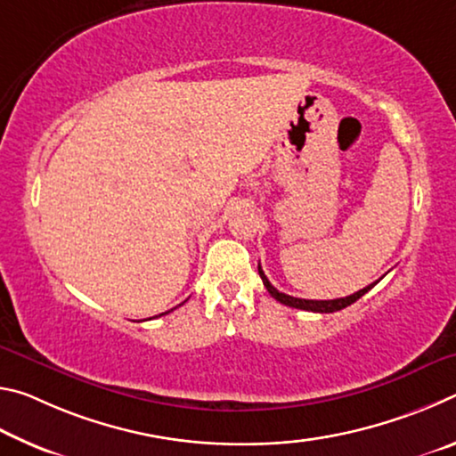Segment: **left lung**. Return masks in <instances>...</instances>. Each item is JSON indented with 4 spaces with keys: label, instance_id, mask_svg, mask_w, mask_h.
<instances>
[{
    "label": "left lung",
    "instance_id": "obj_1",
    "mask_svg": "<svg viewBox=\"0 0 456 456\" xmlns=\"http://www.w3.org/2000/svg\"><path fill=\"white\" fill-rule=\"evenodd\" d=\"M259 269V277L261 281H264V285L267 288V291L272 293V297H275L277 302L283 304V305H289V307H297V310H305V312H318V314H334V312H339L344 310V307L352 305L354 302H358V299L364 296V293H368L370 289L374 288L372 285H368V288L360 289L356 293H352V296H346V297H338V299H302V297H293V296H288V293H281L277 291L272 283H269V280L264 273V269H261V265H257Z\"/></svg>",
    "mask_w": 456,
    "mask_h": 456
}]
</instances>
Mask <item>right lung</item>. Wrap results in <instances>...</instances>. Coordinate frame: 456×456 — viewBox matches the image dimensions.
Masks as SVG:
<instances>
[{"label":"right lung","instance_id":"right-lung-1","mask_svg":"<svg viewBox=\"0 0 456 456\" xmlns=\"http://www.w3.org/2000/svg\"><path fill=\"white\" fill-rule=\"evenodd\" d=\"M168 312H171V310H168ZM168 312H165V314H168ZM165 314H160V315H165Z\"/></svg>","mask_w":456,"mask_h":456}]
</instances>
